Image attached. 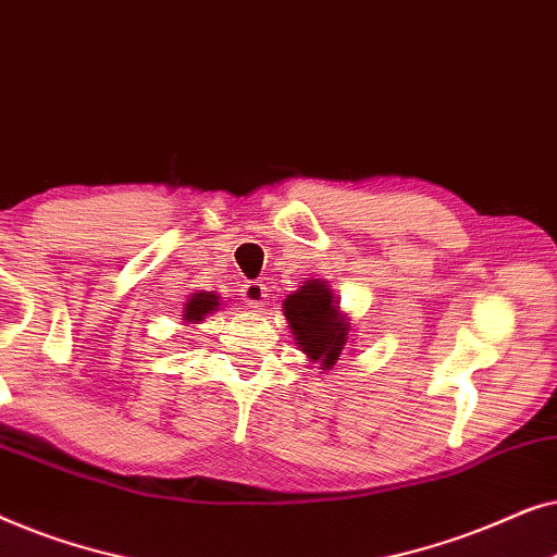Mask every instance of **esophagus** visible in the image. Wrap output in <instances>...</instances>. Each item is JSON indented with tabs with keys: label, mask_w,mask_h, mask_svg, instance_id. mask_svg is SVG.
<instances>
[{
	"label": "esophagus",
	"mask_w": 557,
	"mask_h": 557,
	"mask_svg": "<svg viewBox=\"0 0 557 557\" xmlns=\"http://www.w3.org/2000/svg\"><path fill=\"white\" fill-rule=\"evenodd\" d=\"M240 296L250 309H258L265 301V286L261 284V281H246V286H243Z\"/></svg>",
	"instance_id": "34e87169"
}]
</instances>
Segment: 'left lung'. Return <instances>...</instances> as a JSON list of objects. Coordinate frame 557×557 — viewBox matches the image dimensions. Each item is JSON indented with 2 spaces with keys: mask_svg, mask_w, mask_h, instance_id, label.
I'll use <instances>...</instances> for the list:
<instances>
[{
  "mask_svg": "<svg viewBox=\"0 0 557 557\" xmlns=\"http://www.w3.org/2000/svg\"><path fill=\"white\" fill-rule=\"evenodd\" d=\"M284 317L296 347L319 370H332L352 345V319L342 314L339 299L324 278H307L284 299Z\"/></svg>",
  "mask_w": 557,
  "mask_h": 557,
  "instance_id": "obj_1",
  "label": "left lung"
}]
</instances>
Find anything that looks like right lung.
Returning <instances> with one entry per match:
<instances>
[{
	"label": "right lung",
	"instance_id": "obj_1",
	"mask_svg": "<svg viewBox=\"0 0 557 557\" xmlns=\"http://www.w3.org/2000/svg\"><path fill=\"white\" fill-rule=\"evenodd\" d=\"M220 296L215 292H195L189 299L185 301V309H182V319H185V324L189 326H197L200 322H205V317L215 314L220 311Z\"/></svg>",
	"mask_w": 557,
	"mask_h": 557
}]
</instances>
